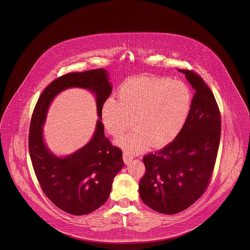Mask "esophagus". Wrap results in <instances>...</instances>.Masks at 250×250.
<instances>
[{"instance_id": "34e87169", "label": "esophagus", "mask_w": 250, "mask_h": 250, "mask_svg": "<svg viewBox=\"0 0 250 250\" xmlns=\"http://www.w3.org/2000/svg\"><path fill=\"white\" fill-rule=\"evenodd\" d=\"M123 159H124V161H125V164H129L133 159V156L129 152L125 151L123 154Z\"/></svg>"}]
</instances>
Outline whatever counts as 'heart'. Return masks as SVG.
Instances as JSON below:
<instances>
[{
    "label": "heart",
    "mask_w": 250,
    "mask_h": 250,
    "mask_svg": "<svg viewBox=\"0 0 250 250\" xmlns=\"http://www.w3.org/2000/svg\"><path fill=\"white\" fill-rule=\"evenodd\" d=\"M192 94L187 84L167 78L139 77L126 81L118 91V101L107 99L101 110L107 131L131 153L149 145L162 146L179 135L189 116Z\"/></svg>",
    "instance_id": "1"
}]
</instances>
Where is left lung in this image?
<instances>
[{
	"label": "left lung",
	"instance_id": "left-lung-1",
	"mask_svg": "<svg viewBox=\"0 0 250 250\" xmlns=\"http://www.w3.org/2000/svg\"><path fill=\"white\" fill-rule=\"evenodd\" d=\"M195 90L187 121L170 144L143 158L139 182L145 205L164 214L182 212L205 193L212 178L221 136L219 107L196 72L178 69Z\"/></svg>",
	"mask_w": 250,
	"mask_h": 250
}]
</instances>
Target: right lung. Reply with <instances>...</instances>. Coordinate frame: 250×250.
Listing matches in <instances>:
<instances>
[{
  "label": "right lung",
  "mask_w": 250,
  "mask_h": 250,
  "mask_svg": "<svg viewBox=\"0 0 250 250\" xmlns=\"http://www.w3.org/2000/svg\"><path fill=\"white\" fill-rule=\"evenodd\" d=\"M70 87L95 92L101 118L104 103L112 92L107 72L96 68L69 72L55 79L42 91L31 117L28 148L38 183L54 205L73 215L95 211L110 195L114 177L124 167L123 152L104 136L98 120L91 141L66 158H58L45 147L43 130L48 106L57 94Z\"/></svg>",
  "instance_id": "right-lung-1"
}]
</instances>
